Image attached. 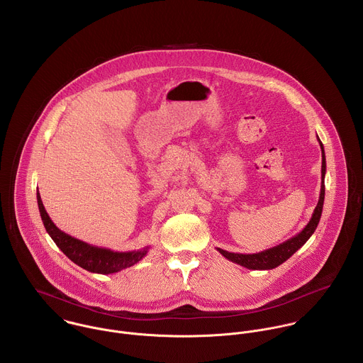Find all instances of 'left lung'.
Segmentation results:
<instances>
[{"instance_id": "left-lung-1", "label": "left lung", "mask_w": 363, "mask_h": 363, "mask_svg": "<svg viewBox=\"0 0 363 363\" xmlns=\"http://www.w3.org/2000/svg\"><path fill=\"white\" fill-rule=\"evenodd\" d=\"M320 148H321V189H320V197H318V203L313 211L311 220L309 223L294 238L288 239L286 242L267 249L264 252L259 253H253V255H242V253H230L222 249H216L225 259L236 262L245 268L249 269H272L278 265H281L282 262H285L289 257L294 256L295 252H298L309 239L311 235L314 233L318 220L321 218V212H323V204H324V193H325V187H324V177H325V154H324V147L321 144V141L318 140Z\"/></svg>"}]
</instances>
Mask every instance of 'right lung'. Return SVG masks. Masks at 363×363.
<instances>
[{"label": "right lung", "mask_w": 363, "mask_h": 363, "mask_svg": "<svg viewBox=\"0 0 363 363\" xmlns=\"http://www.w3.org/2000/svg\"><path fill=\"white\" fill-rule=\"evenodd\" d=\"M38 206H39L43 225L48 233L50 235V238L54 240V243L58 246V249H61V252L68 259L89 272L104 274V275L118 272L141 261L150 250V246H147L144 249L134 250V252H114L110 249L88 245L79 239H75L67 235L65 232L60 230L54 225L49 213L45 209L39 191H38Z\"/></svg>", "instance_id": "obj_1"}]
</instances>
